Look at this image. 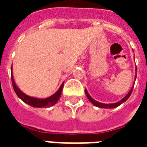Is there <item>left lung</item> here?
<instances>
[{
    "label": "left lung",
    "instance_id": "left-lung-1",
    "mask_svg": "<svg viewBox=\"0 0 147 147\" xmlns=\"http://www.w3.org/2000/svg\"><path fill=\"white\" fill-rule=\"evenodd\" d=\"M135 80H136V79H135ZM133 88H131V90H130V92H129V93H128V94H127V95H126V96L124 97L123 99H122V100H121L120 101H118V102L114 103V104H103V103L98 102V101L94 100V99H93L92 97L90 96L89 94H88V93L87 90L86 89H85V94H86L87 98H88V100H89L90 101H91V102L93 104V105H95L96 107H101V108H114V107H117V106H119V105H121L122 103H123L124 101H126V100H127L128 98H130V94H131V93H132Z\"/></svg>",
    "mask_w": 147,
    "mask_h": 147
}]
</instances>
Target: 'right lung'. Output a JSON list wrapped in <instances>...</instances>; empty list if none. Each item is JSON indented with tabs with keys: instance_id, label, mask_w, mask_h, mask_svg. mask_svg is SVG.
I'll use <instances>...</instances> for the list:
<instances>
[{
	"instance_id": "add662e5",
	"label": "right lung",
	"mask_w": 147,
	"mask_h": 147,
	"mask_svg": "<svg viewBox=\"0 0 147 147\" xmlns=\"http://www.w3.org/2000/svg\"><path fill=\"white\" fill-rule=\"evenodd\" d=\"M11 82H12L13 88L15 93L17 94V96L19 97L24 102L26 103L27 105H30V106H32V107H50V106H53V105H54L55 104H56V103L58 102V100H59L60 97H61L62 88H63V85H64V83H62V85L60 86V88H59V90H58L57 92H55L53 95L49 97V98H46V99H39V98L30 97L28 96V95H26V94H24V93H23V92L17 88L16 84H15L12 73H11Z\"/></svg>"
}]
</instances>
